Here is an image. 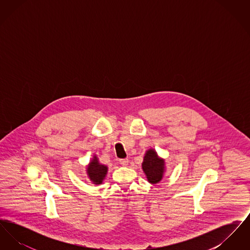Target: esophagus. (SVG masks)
Returning <instances> with one entry per match:
<instances>
[{
    "mask_svg": "<svg viewBox=\"0 0 250 250\" xmlns=\"http://www.w3.org/2000/svg\"><path fill=\"white\" fill-rule=\"evenodd\" d=\"M119 163L122 166H126L128 164V159L127 158H123V159H120Z\"/></svg>",
    "mask_w": 250,
    "mask_h": 250,
    "instance_id": "esophagus-1",
    "label": "esophagus"
}]
</instances>
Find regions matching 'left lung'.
Listing matches in <instances>:
<instances>
[{"instance_id":"obj_1","label":"left lung","mask_w":250,"mask_h":250,"mask_svg":"<svg viewBox=\"0 0 250 250\" xmlns=\"http://www.w3.org/2000/svg\"><path fill=\"white\" fill-rule=\"evenodd\" d=\"M143 171L150 183H158L164 171V160L160 159L154 150H149L144 156L143 163Z\"/></svg>"}]
</instances>
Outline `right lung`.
Wrapping results in <instances>:
<instances>
[{
	"instance_id": "add662e5",
	"label": "right lung",
	"mask_w": 250,
	"mask_h": 250,
	"mask_svg": "<svg viewBox=\"0 0 250 250\" xmlns=\"http://www.w3.org/2000/svg\"><path fill=\"white\" fill-rule=\"evenodd\" d=\"M87 169H88L87 172L89 174L90 179L95 183V185H99L102 183L103 179L106 176L107 167L104 165L99 164L95 156V159H93V161L90 163Z\"/></svg>"
}]
</instances>
